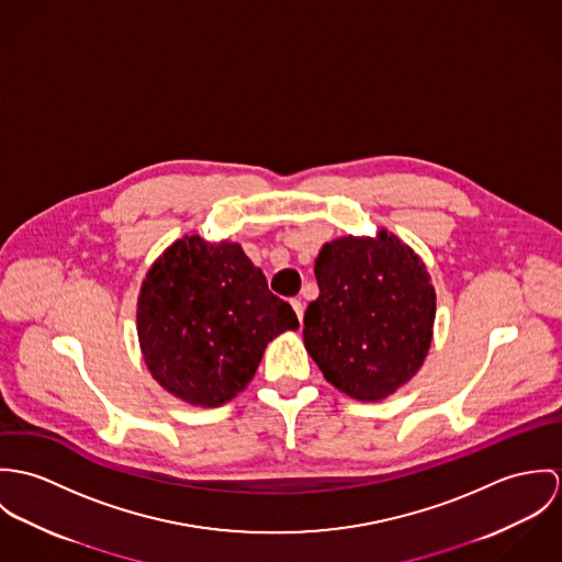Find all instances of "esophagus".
I'll list each match as a JSON object with an SVG mask.
<instances>
[{
    "label": "esophagus",
    "instance_id": "esophagus-1",
    "mask_svg": "<svg viewBox=\"0 0 562 562\" xmlns=\"http://www.w3.org/2000/svg\"><path fill=\"white\" fill-rule=\"evenodd\" d=\"M291 306H293V311H295L300 323H302V318H304V304L300 300H291Z\"/></svg>",
    "mask_w": 562,
    "mask_h": 562
}]
</instances>
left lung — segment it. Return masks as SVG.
<instances>
[{"instance_id":"obj_1","label":"left lung","mask_w":562,"mask_h":562,"mask_svg":"<svg viewBox=\"0 0 562 562\" xmlns=\"http://www.w3.org/2000/svg\"><path fill=\"white\" fill-rule=\"evenodd\" d=\"M304 342L323 376L358 401H381L420 371L434 338L436 289L425 262L387 231L325 244Z\"/></svg>"}]
</instances>
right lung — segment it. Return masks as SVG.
Returning <instances> with one entry per match:
<instances>
[{
  "mask_svg": "<svg viewBox=\"0 0 562 562\" xmlns=\"http://www.w3.org/2000/svg\"><path fill=\"white\" fill-rule=\"evenodd\" d=\"M293 308L267 289L239 244L183 237L148 269L137 338L155 381L189 405L217 407L241 392L265 347L297 329Z\"/></svg>",
  "mask_w": 562,
  "mask_h": 562,
  "instance_id": "obj_1",
  "label": "right lung"
}]
</instances>
